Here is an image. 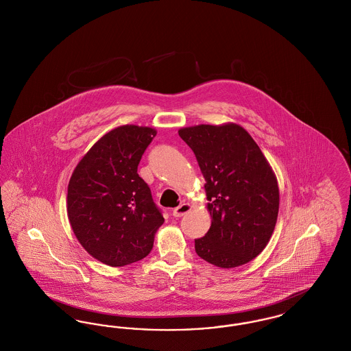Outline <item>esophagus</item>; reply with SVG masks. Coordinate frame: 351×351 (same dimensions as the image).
Masks as SVG:
<instances>
[{
	"label": "esophagus",
	"mask_w": 351,
	"mask_h": 351,
	"mask_svg": "<svg viewBox=\"0 0 351 351\" xmlns=\"http://www.w3.org/2000/svg\"><path fill=\"white\" fill-rule=\"evenodd\" d=\"M191 209H192V205H191V204L183 202V204H180L178 208L173 209L172 215H173V217H182L184 215H186L188 212H191Z\"/></svg>",
	"instance_id": "34e87169"
}]
</instances>
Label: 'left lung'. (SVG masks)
Returning a JSON list of instances; mask_svg holds the SVG:
<instances>
[{
	"label": "left lung",
	"instance_id": "obj_1",
	"mask_svg": "<svg viewBox=\"0 0 351 351\" xmlns=\"http://www.w3.org/2000/svg\"><path fill=\"white\" fill-rule=\"evenodd\" d=\"M179 135L197 159L212 217L195 250L217 267L249 263L265 250L276 225L280 197L274 169L238 123L188 126Z\"/></svg>",
	"mask_w": 351,
	"mask_h": 351
}]
</instances>
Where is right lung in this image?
I'll return each mask as SVG.
<instances>
[{
	"label": "right lung",
	"mask_w": 351,
	"mask_h": 351,
	"mask_svg": "<svg viewBox=\"0 0 351 351\" xmlns=\"http://www.w3.org/2000/svg\"><path fill=\"white\" fill-rule=\"evenodd\" d=\"M156 130L122 125L84 154L68 184L67 215L85 251L121 267L147 256L165 218L149 185L136 173Z\"/></svg>",
	"instance_id": "add662e5"
}]
</instances>
